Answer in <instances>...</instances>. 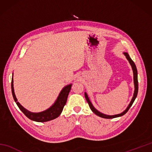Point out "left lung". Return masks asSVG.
Masks as SVG:
<instances>
[{
    "label": "left lung",
    "mask_w": 152,
    "mask_h": 152,
    "mask_svg": "<svg viewBox=\"0 0 152 152\" xmlns=\"http://www.w3.org/2000/svg\"><path fill=\"white\" fill-rule=\"evenodd\" d=\"M124 54L126 58H127V60L129 61V62L130 63L131 65L132 66V69H133V74H134V95H133V99H132L131 101L130 102V104H129L128 107L127 108V109L125 110L124 112L121 113V114H117V115H105L104 114H102V113L99 112L98 110H96L93 107V106L92 105L91 102H90L89 99L88 98V95L86 94V93H85V97L86 99V101L87 102H88V104L90 108H91V110L93 111V113H95V114L96 115H97L98 116H99V117H101L102 118H106V119H112V118H118V117H119V116H122L124 115V114H125L126 113H127L128 112L129 110V108H131V106H132V104H133V103L134 102L135 99H136L137 96V94H138V77H137V67H136V65H135L133 61V60H132L129 56V54L127 53H124Z\"/></svg>",
    "instance_id": "8db88e82"
}]
</instances>
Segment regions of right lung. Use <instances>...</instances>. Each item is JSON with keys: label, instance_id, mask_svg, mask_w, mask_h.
<instances>
[{"label": "right lung", "instance_id": "obj_1", "mask_svg": "<svg viewBox=\"0 0 152 152\" xmlns=\"http://www.w3.org/2000/svg\"><path fill=\"white\" fill-rule=\"evenodd\" d=\"M13 78L12 79V93L13 97L15 102L17 104L19 108L21 110V112L27 116V117L31 119L33 121H35L37 122H46L50 120H52L59 117V115L61 114V113L62 112L63 109L64 108V106L66 104V102L67 101L68 95L69 94V92L71 89V86L72 85L70 84L67 86L62 89V91H61L60 94L58 96L57 101L54 103L53 105L50 107L49 109L46 110L44 112H42L40 113H32L27 110L26 109H25L23 106L19 104L18 102L17 99L15 97L14 90V84H13Z\"/></svg>", "mask_w": 152, "mask_h": 152}]
</instances>
